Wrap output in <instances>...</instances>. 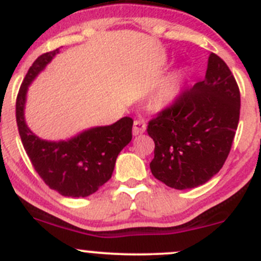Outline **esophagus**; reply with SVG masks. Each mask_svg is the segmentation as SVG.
Wrapping results in <instances>:
<instances>
[{"instance_id":"obj_1","label":"esophagus","mask_w":261,"mask_h":261,"mask_svg":"<svg viewBox=\"0 0 261 261\" xmlns=\"http://www.w3.org/2000/svg\"><path fill=\"white\" fill-rule=\"evenodd\" d=\"M145 130H146L145 121L136 120L135 122H134V127H133V135L134 136L141 135L143 133H145Z\"/></svg>"}]
</instances>
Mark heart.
<instances>
[{"instance_id":"obj_1","label":"heart","mask_w":261,"mask_h":261,"mask_svg":"<svg viewBox=\"0 0 261 261\" xmlns=\"http://www.w3.org/2000/svg\"><path fill=\"white\" fill-rule=\"evenodd\" d=\"M187 75L183 70H177L172 73L167 80L163 81V83L155 89L154 92V102L160 109L169 107L177 101L183 93L184 86H186Z\"/></svg>"}]
</instances>
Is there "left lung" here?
<instances>
[{
	"label": "left lung",
	"mask_w": 261,
	"mask_h": 261,
	"mask_svg": "<svg viewBox=\"0 0 261 261\" xmlns=\"http://www.w3.org/2000/svg\"><path fill=\"white\" fill-rule=\"evenodd\" d=\"M240 117V91L218 55L206 75L147 125L154 140L150 170L174 189L196 188L217 174L230 152Z\"/></svg>",
	"instance_id": "left-lung-1"
}]
</instances>
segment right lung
Instances as JSON below:
<instances>
[{"label":"right lung","instance_id":"right-lung-1","mask_svg":"<svg viewBox=\"0 0 261 261\" xmlns=\"http://www.w3.org/2000/svg\"><path fill=\"white\" fill-rule=\"evenodd\" d=\"M59 53L40 55L29 69L16 99V122L21 141L33 167L50 188L64 197H88L111 178L118 154L133 139V118L122 117L112 125L94 126L67 140L39 138L25 120L30 84Z\"/></svg>","mask_w":261,"mask_h":261}]
</instances>
